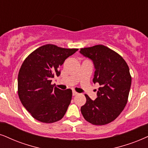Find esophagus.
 <instances>
[{
	"label": "esophagus",
	"instance_id": "obj_1",
	"mask_svg": "<svg viewBox=\"0 0 148 148\" xmlns=\"http://www.w3.org/2000/svg\"><path fill=\"white\" fill-rule=\"evenodd\" d=\"M78 93H77V92H76V91H72V95H73V96H76V95H78Z\"/></svg>",
	"mask_w": 148,
	"mask_h": 148
}]
</instances>
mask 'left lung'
Instances as JSON below:
<instances>
[{"label":"left lung","instance_id":"left-lung-1","mask_svg":"<svg viewBox=\"0 0 148 148\" xmlns=\"http://www.w3.org/2000/svg\"><path fill=\"white\" fill-rule=\"evenodd\" d=\"M80 52L93 61V82L100 85L95 100L85 95L87 101L80 111L88 122L107 124L120 115L128 102L132 81L128 65L121 55L103 45L80 48Z\"/></svg>","mask_w":148,"mask_h":148}]
</instances>
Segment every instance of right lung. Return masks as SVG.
Here are the masks:
<instances>
[{
	"label": "right lung",
	"instance_id": "right-lung-1",
	"mask_svg": "<svg viewBox=\"0 0 148 148\" xmlns=\"http://www.w3.org/2000/svg\"><path fill=\"white\" fill-rule=\"evenodd\" d=\"M78 50L44 45L22 63L18 77V96L33 118L43 123H54L63 118L72 100V91L54 87L52 79L60 75L61 65Z\"/></svg>",
	"mask_w": 148,
	"mask_h": 148
}]
</instances>
